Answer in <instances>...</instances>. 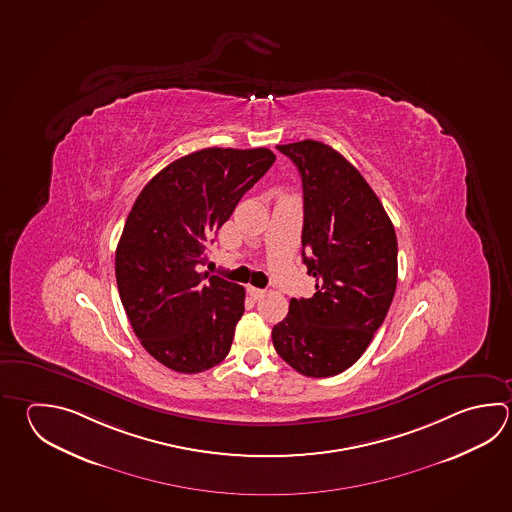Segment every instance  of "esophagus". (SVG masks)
Instances as JSON below:
<instances>
[{
  "instance_id": "34e87169",
  "label": "esophagus",
  "mask_w": 512,
  "mask_h": 512,
  "mask_svg": "<svg viewBox=\"0 0 512 512\" xmlns=\"http://www.w3.org/2000/svg\"><path fill=\"white\" fill-rule=\"evenodd\" d=\"M248 293H250L251 299L255 300L262 299V297L266 295V291L259 290V288H253V286H250V288H248Z\"/></svg>"
}]
</instances>
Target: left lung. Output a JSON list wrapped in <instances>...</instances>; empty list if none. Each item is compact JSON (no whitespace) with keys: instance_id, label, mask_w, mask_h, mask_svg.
Listing matches in <instances>:
<instances>
[{"instance_id":"1","label":"left lung","mask_w":512,"mask_h":512,"mask_svg":"<svg viewBox=\"0 0 512 512\" xmlns=\"http://www.w3.org/2000/svg\"><path fill=\"white\" fill-rule=\"evenodd\" d=\"M277 148L302 177V262L317 291L290 300L271 338L295 371L333 377L362 357L386 319L398 271L395 228L377 193L337 150L311 139Z\"/></svg>"}]
</instances>
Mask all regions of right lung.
Masks as SVG:
<instances>
[{
  "label": "right lung",
  "mask_w": 512,
  "mask_h": 512,
  "mask_svg": "<svg viewBox=\"0 0 512 512\" xmlns=\"http://www.w3.org/2000/svg\"><path fill=\"white\" fill-rule=\"evenodd\" d=\"M273 163L268 148H204L163 168L128 213L116 250L119 297L143 348L177 373H201L230 353L244 288L199 266Z\"/></svg>",
  "instance_id": "right-lung-1"
}]
</instances>
